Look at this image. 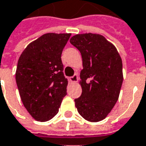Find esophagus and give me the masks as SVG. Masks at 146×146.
<instances>
[{
  "label": "esophagus",
  "instance_id": "1",
  "mask_svg": "<svg viewBox=\"0 0 146 146\" xmlns=\"http://www.w3.org/2000/svg\"><path fill=\"white\" fill-rule=\"evenodd\" d=\"M77 80H78V75H77L76 73H75L73 76H70V80L71 82H76Z\"/></svg>",
  "mask_w": 146,
  "mask_h": 146
}]
</instances>
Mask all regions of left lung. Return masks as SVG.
I'll list each match as a JSON object with an SVG mask.
<instances>
[{"label": "left lung", "mask_w": 146, "mask_h": 146, "mask_svg": "<svg viewBox=\"0 0 146 146\" xmlns=\"http://www.w3.org/2000/svg\"><path fill=\"white\" fill-rule=\"evenodd\" d=\"M81 54L82 93L75 99L80 115L89 122L104 119L119 99L123 84V63L115 46L103 35H76L70 38Z\"/></svg>", "instance_id": "8db88e82"}]
</instances>
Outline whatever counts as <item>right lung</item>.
I'll return each mask as SVG.
<instances>
[{
    "mask_svg": "<svg viewBox=\"0 0 146 146\" xmlns=\"http://www.w3.org/2000/svg\"><path fill=\"white\" fill-rule=\"evenodd\" d=\"M70 35H43L31 42L19 58L16 84L23 106L37 121L54 118L67 94L61 57Z\"/></svg>",
    "mask_w": 146,
    "mask_h": 146,
    "instance_id": "1",
    "label": "right lung"
}]
</instances>
